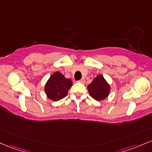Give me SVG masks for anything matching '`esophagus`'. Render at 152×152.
Masks as SVG:
<instances>
[{"instance_id":"34e87169","label":"esophagus","mask_w":152,"mask_h":152,"mask_svg":"<svg viewBox=\"0 0 152 152\" xmlns=\"http://www.w3.org/2000/svg\"><path fill=\"white\" fill-rule=\"evenodd\" d=\"M79 82H80V83H81V84H84V83H85V79H82L79 80Z\"/></svg>"}]
</instances>
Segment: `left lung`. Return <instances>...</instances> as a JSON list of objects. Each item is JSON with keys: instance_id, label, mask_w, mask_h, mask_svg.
I'll return each instance as SVG.
<instances>
[{"instance_id": "left-lung-1", "label": "left lung", "mask_w": 152, "mask_h": 152, "mask_svg": "<svg viewBox=\"0 0 152 152\" xmlns=\"http://www.w3.org/2000/svg\"><path fill=\"white\" fill-rule=\"evenodd\" d=\"M90 96L95 100L102 101L106 99L110 92V85L108 84L102 75L99 74L87 86Z\"/></svg>"}]
</instances>
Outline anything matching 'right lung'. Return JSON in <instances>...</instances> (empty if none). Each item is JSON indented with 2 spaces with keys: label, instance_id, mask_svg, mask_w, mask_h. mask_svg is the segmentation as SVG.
<instances>
[{
  "label": "right lung",
  "instance_id": "obj_1",
  "mask_svg": "<svg viewBox=\"0 0 152 152\" xmlns=\"http://www.w3.org/2000/svg\"><path fill=\"white\" fill-rule=\"evenodd\" d=\"M73 82L67 79L59 71H56L51 75L45 85V91L50 99L58 101L68 94V90L72 86Z\"/></svg>",
  "mask_w": 152,
  "mask_h": 152
}]
</instances>
